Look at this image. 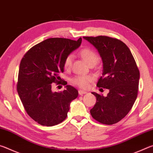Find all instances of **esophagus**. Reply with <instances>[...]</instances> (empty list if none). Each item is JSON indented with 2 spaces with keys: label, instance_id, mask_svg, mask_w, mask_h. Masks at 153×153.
<instances>
[{
  "label": "esophagus",
  "instance_id": "1",
  "mask_svg": "<svg viewBox=\"0 0 153 153\" xmlns=\"http://www.w3.org/2000/svg\"><path fill=\"white\" fill-rule=\"evenodd\" d=\"M78 93L79 95H82V94H86L87 92L84 91V90H78Z\"/></svg>",
  "mask_w": 153,
  "mask_h": 153
}]
</instances>
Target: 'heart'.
I'll list each match as a JSON object with an SVG mask.
<instances>
[{"mask_svg":"<svg viewBox=\"0 0 153 153\" xmlns=\"http://www.w3.org/2000/svg\"><path fill=\"white\" fill-rule=\"evenodd\" d=\"M79 55L84 61L90 65H94L99 61L100 57L98 54L95 51L90 48H85L79 52ZM72 55H67L64 59L63 67L65 69H70L72 63ZM92 77L90 76H76L71 79V82L75 86H79L82 88H86L88 86L90 82L92 81Z\"/></svg>","mask_w":153,"mask_h":153,"instance_id":"heart-1","label":"heart"}]
</instances>
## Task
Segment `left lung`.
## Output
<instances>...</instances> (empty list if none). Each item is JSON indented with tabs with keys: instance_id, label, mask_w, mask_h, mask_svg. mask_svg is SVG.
Instances as JSON below:
<instances>
[{
	"instance_id": "1",
	"label": "left lung",
	"mask_w": 153,
	"mask_h": 153,
	"mask_svg": "<svg viewBox=\"0 0 153 153\" xmlns=\"http://www.w3.org/2000/svg\"><path fill=\"white\" fill-rule=\"evenodd\" d=\"M84 38L97 49L102 59V74L97 86L109 90L107 97L92 92L97 102L90 114L100 123L113 125L128 115L136 101L139 69L130 50L122 41L106 36Z\"/></svg>"
}]
</instances>
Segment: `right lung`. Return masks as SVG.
<instances>
[{
  "instance_id": "add662e5",
  "label": "right lung",
  "mask_w": 153,
  "mask_h": 153,
  "mask_svg": "<svg viewBox=\"0 0 153 153\" xmlns=\"http://www.w3.org/2000/svg\"><path fill=\"white\" fill-rule=\"evenodd\" d=\"M82 43L51 38L31 48L21 61L17 90L27 115L38 123L53 126L65 120L72 100L78 96L74 87L67 85L63 92H52L53 83L60 82L65 58Z\"/></svg>"
}]
</instances>
